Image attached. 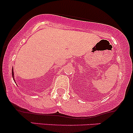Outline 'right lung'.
<instances>
[{
  "mask_svg": "<svg viewBox=\"0 0 133 133\" xmlns=\"http://www.w3.org/2000/svg\"><path fill=\"white\" fill-rule=\"evenodd\" d=\"M12 77L14 79V81H15V79L14 77V70H13V68H12Z\"/></svg>",
  "mask_w": 133,
  "mask_h": 133,
  "instance_id": "add662e5",
  "label": "right lung"
}]
</instances>
